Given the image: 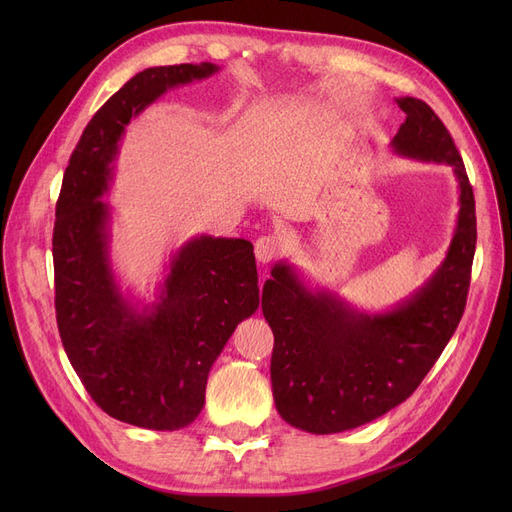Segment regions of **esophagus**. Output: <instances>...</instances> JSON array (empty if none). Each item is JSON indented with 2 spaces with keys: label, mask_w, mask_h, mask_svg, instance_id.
I'll return each mask as SVG.
<instances>
[{
  "label": "esophagus",
  "mask_w": 512,
  "mask_h": 512,
  "mask_svg": "<svg viewBox=\"0 0 512 512\" xmlns=\"http://www.w3.org/2000/svg\"><path fill=\"white\" fill-rule=\"evenodd\" d=\"M286 251V242L280 234H265L255 240V257L259 263H270Z\"/></svg>",
  "instance_id": "esophagus-1"
}]
</instances>
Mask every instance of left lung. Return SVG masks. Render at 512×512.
I'll list each match as a JSON object with an SVG mask.
<instances>
[{
    "label": "left lung",
    "mask_w": 512,
    "mask_h": 512,
    "mask_svg": "<svg viewBox=\"0 0 512 512\" xmlns=\"http://www.w3.org/2000/svg\"><path fill=\"white\" fill-rule=\"evenodd\" d=\"M407 114L396 155L452 168L459 215L450 247L413 294L365 311L330 288H313L282 259L263 284V317L274 332L272 392L280 417L309 434H338L405 402L434 367L463 317L475 255V199L465 164L432 107L398 97Z\"/></svg>",
    "instance_id": "1"
}]
</instances>
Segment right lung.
<instances>
[{
    "label": "right lung",
    "mask_w": 512,
    "mask_h": 512,
    "mask_svg": "<svg viewBox=\"0 0 512 512\" xmlns=\"http://www.w3.org/2000/svg\"><path fill=\"white\" fill-rule=\"evenodd\" d=\"M220 72L211 62L134 74L87 124L64 172L53 228L56 317L76 375L107 415L157 432L191 425L207 375L242 319L259 307L253 245L199 234L170 253L153 301L116 276L112 205L116 159L130 120L172 89Z\"/></svg>",
    "instance_id": "1"
}]
</instances>
